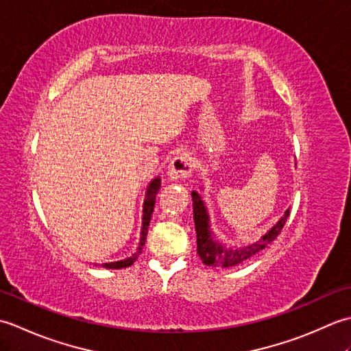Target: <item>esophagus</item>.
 Segmentation results:
<instances>
[{"label":"esophagus","mask_w":351,"mask_h":351,"mask_svg":"<svg viewBox=\"0 0 351 351\" xmlns=\"http://www.w3.org/2000/svg\"><path fill=\"white\" fill-rule=\"evenodd\" d=\"M193 171V162L190 155L178 154L173 160L170 161L167 169V178L170 181H180L189 178Z\"/></svg>","instance_id":"34e87169"}]
</instances>
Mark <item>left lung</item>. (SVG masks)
Wrapping results in <instances>:
<instances>
[{"mask_svg":"<svg viewBox=\"0 0 351 351\" xmlns=\"http://www.w3.org/2000/svg\"><path fill=\"white\" fill-rule=\"evenodd\" d=\"M191 199L193 219H195L197 238V255L205 265L215 268H232L244 264L245 261L255 256L258 252L265 249L268 244L278 238L282 228L285 226L287 219L289 217V210H287L285 214L255 241L241 245H228L226 243L219 241L211 230L210 214H208L202 196L197 191H191Z\"/></svg>","mask_w":351,"mask_h":351,"instance_id":"left-lung-1","label":"left lung"}]
</instances>
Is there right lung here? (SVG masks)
<instances>
[{"label":"right lung","instance_id":"right-lung-1","mask_svg":"<svg viewBox=\"0 0 351 351\" xmlns=\"http://www.w3.org/2000/svg\"><path fill=\"white\" fill-rule=\"evenodd\" d=\"M161 189V180L158 176L154 178V180L149 182L147 189H146V195H145V202H143V215H141V230H140V241H138V247L136 253H132V256L125 258L121 261H114V263H106L101 264L102 268H113V270H121V268H126L136 263L138 255L143 250V245L146 241V235H147V228H149V221H151L152 213H154V206H155V199L156 195H158V190Z\"/></svg>","mask_w":351,"mask_h":351}]
</instances>
